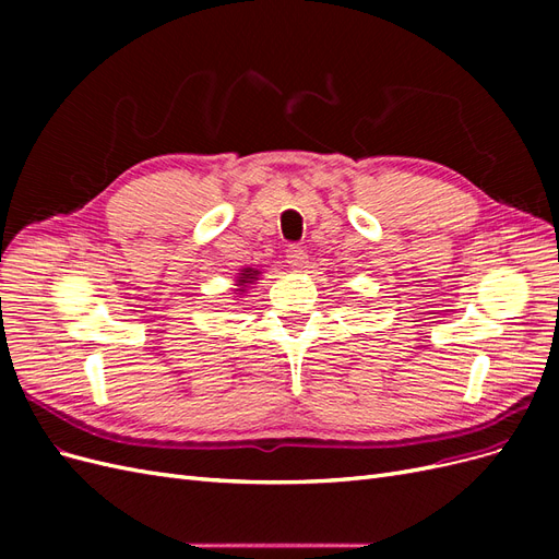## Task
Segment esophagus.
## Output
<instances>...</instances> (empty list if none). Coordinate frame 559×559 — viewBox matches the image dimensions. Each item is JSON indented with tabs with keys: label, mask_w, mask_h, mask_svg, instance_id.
<instances>
[{
	"label": "esophagus",
	"mask_w": 559,
	"mask_h": 559,
	"mask_svg": "<svg viewBox=\"0 0 559 559\" xmlns=\"http://www.w3.org/2000/svg\"><path fill=\"white\" fill-rule=\"evenodd\" d=\"M286 259H289L292 267L302 270L308 263V253H306V249L298 247V245H289V249H286Z\"/></svg>",
	"instance_id": "obj_1"
}]
</instances>
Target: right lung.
Returning a JSON list of instances; mask_svg holds the SVG:
<instances>
[{
    "label": "right lung",
    "instance_id": "right-lung-1",
    "mask_svg": "<svg viewBox=\"0 0 559 559\" xmlns=\"http://www.w3.org/2000/svg\"><path fill=\"white\" fill-rule=\"evenodd\" d=\"M259 270L257 267H245L242 270V273H240V277H238V286H240V289H235V292H245L247 289V284H253V282H257L259 280Z\"/></svg>",
    "mask_w": 559,
    "mask_h": 559
}]
</instances>
